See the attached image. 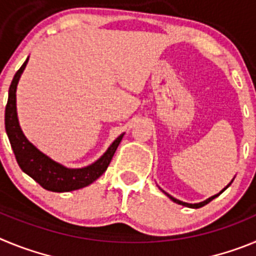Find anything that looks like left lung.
I'll return each mask as SVG.
<instances>
[{
    "label": "left lung",
    "mask_w": 256,
    "mask_h": 256,
    "mask_svg": "<svg viewBox=\"0 0 256 256\" xmlns=\"http://www.w3.org/2000/svg\"><path fill=\"white\" fill-rule=\"evenodd\" d=\"M230 183H232V180H230ZM230 184H228L227 187H226V188H228V187H230ZM226 188H223L222 190L220 192H219V194H216V195H214V196H212V198H208V200H205V201H202V202H198V204H187V202H183V201H180V200H177V198H174L173 196H170V195H168V194H166V192H165V195L168 196L169 198H170L172 201H174V202H177V204H180V205H183V206H187V208H194V209H198V208H201V206H204V205H206V204H209L210 201L212 200V198H216V196H219L222 194V192L224 191Z\"/></svg>",
    "instance_id": "8db88e82"
}]
</instances>
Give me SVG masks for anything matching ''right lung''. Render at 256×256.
Instances as JSON below:
<instances>
[{
	"mask_svg": "<svg viewBox=\"0 0 256 256\" xmlns=\"http://www.w3.org/2000/svg\"><path fill=\"white\" fill-rule=\"evenodd\" d=\"M28 58L22 65L16 74L14 76L12 82L8 88V98L6 110H4V128L10 140L16 162L22 170L32 177L47 191L52 192H69L74 190L83 188L102 176L112 162V156L120 144L123 134H120L110 144V148L94 164L84 168L72 169L58 164L50 159L48 156L40 152L34 144L26 140L19 126L16 112V87L22 73L24 72Z\"/></svg>",
	"mask_w": 256,
	"mask_h": 256,
	"instance_id": "1",
	"label": "right lung"
}]
</instances>
